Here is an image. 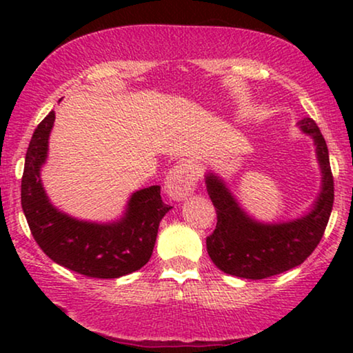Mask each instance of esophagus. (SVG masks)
Masks as SVG:
<instances>
[{
  "instance_id": "1",
  "label": "esophagus",
  "mask_w": 353,
  "mask_h": 353,
  "mask_svg": "<svg viewBox=\"0 0 353 353\" xmlns=\"http://www.w3.org/2000/svg\"><path fill=\"white\" fill-rule=\"evenodd\" d=\"M197 168L192 162H180L168 172L165 192L173 201H183L192 194L197 186Z\"/></svg>"
}]
</instances>
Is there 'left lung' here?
Instances as JSON below:
<instances>
[{"instance_id": "1", "label": "left lung", "mask_w": 353, "mask_h": 353, "mask_svg": "<svg viewBox=\"0 0 353 353\" xmlns=\"http://www.w3.org/2000/svg\"><path fill=\"white\" fill-rule=\"evenodd\" d=\"M302 133L312 137L321 170V191L308 214L301 219L263 223L248 215L226 183L209 172L207 192L216 210V226L207 238V252L223 273L245 279H263L284 273L303 263L325 233L334 202L330 154L315 120L297 123Z\"/></svg>"}]
</instances>
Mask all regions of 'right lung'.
Segmentation results:
<instances>
[{
    "label": "right lung",
    "instance_id": "add662e5",
    "mask_svg": "<svg viewBox=\"0 0 353 353\" xmlns=\"http://www.w3.org/2000/svg\"><path fill=\"white\" fill-rule=\"evenodd\" d=\"M54 119L50 112L35 128L23 165L21 201L33 238L52 262L85 276L109 279L137 272L151 259L159 223L172 209L163 204L161 186L133 192L122 219L110 223L61 212L51 204L40 176Z\"/></svg>",
    "mask_w": 353,
    "mask_h": 353
}]
</instances>
